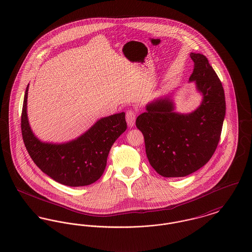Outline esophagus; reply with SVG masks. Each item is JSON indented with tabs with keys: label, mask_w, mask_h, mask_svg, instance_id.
<instances>
[{
	"label": "esophagus",
	"mask_w": 252,
	"mask_h": 252,
	"mask_svg": "<svg viewBox=\"0 0 252 252\" xmlns=\"http://www.w3.org/2000/svg\"><path fill=\"white\" fill-rule=\"evenodd\" d=\"M136 117H137V112L130 109V110H127L126 113V123L128 125V126H133L134 124H135Z\"/></svg>",
	"instance_id": "1"
}]
</instances>
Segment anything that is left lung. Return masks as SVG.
Returning <instances> with one entry per match:
<instances>
[{
    "label": "left lung",
    "instance_id": "8db88e82",
    "mask_svg": "<svg viewBox=\"0 0 252 252\" xmlns=\"http://www.w3.org/2000/svg\"><path fill=\"white\" fill-rule=\"evenodd\" d=\"M190 57V80L203 95L200 106L191 114H177L169 98H161L136 119L150 164L164 177L186 176L203 167L218 147L225 116L223 87L208 59L194 53Z\"/></svg>",
    "mask_w": 252,
    "mask_h": 252
}]
</instances>
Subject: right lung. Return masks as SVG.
Masks as SVG:
<instances>
[{"mask_svg":"<svg viewBox=\"0 0 252 252\" xmlns=\"http://www.w3.org/2000/svg\"><path fill=\"white\" fill-rule=\"evenodd\" d=\"M27 86L21 115L25 147L35 165L51 178L66 186L94 183L103 174L109 151L126 129L125 113L105 117L77 140L66 144L42 143L33 135L27 116Z\"/></svg>","mask_w":252,"mask_h":252,"instance_id":"add662e5","label":"right lung"}]
</instances>
